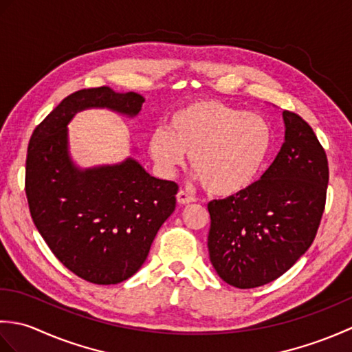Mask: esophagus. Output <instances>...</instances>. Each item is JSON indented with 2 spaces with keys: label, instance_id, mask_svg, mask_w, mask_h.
Segmentation results:
<instances>
[{
  "label": "esophagus",
  "instance_id": "1",
  "mask_svg": "<svg viewBox=\"0 0 352 352\" xmlns=\"http://www.w3.org/2000/svg\"><path fill=\"white\" fill-rule=\"evenodd\" d=\"M177 201H178V204H190V203H195L197 198L189 195V193L186 190H178Z\"/></svg>",
  "mask_w": 352,
  "mask_h": 352
}]
</instances>
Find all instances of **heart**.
<instances>
[{"mask_svg":"<svg viewBox=\"0 0 352 352\" xmlns=\"http://www.w3.org/2000/svg\"><path fill=\"white\" fill-rule=\"evenodd\" d=\"M274 130L260 113L218 101L177 110L168 129L149 134L148 153L163 174H172L190 154L192 169L213 197H233L257 180L272 149Z\"/></svg>","mask_w":352,"mask_h":352,"instance_id":"1","label":"heart"}]
</instances>
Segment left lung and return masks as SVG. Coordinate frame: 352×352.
<instances>
[{"instance_id":"obj_1","label":"left lung","mask_w":352,"mask_h":352,"mask_svg":"<svg viewBox=\"0 0 352 352\" xmlns=\"http://www.w3.org/2000/svg\"><path fill=\"white\" fill-rule=\"evenodd\" d=\"M284 142L260 180L213 199L208 256L221 278L239 289L278 278L310 248L322 218L328 160L301 116L283 111Z\"/></svg>"}]
</instances>
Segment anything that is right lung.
I'll use <instances>...</instances> for the list:
<instances>
[{
  "label": "right lung",
  "mask_w": 352,
  "mask_h": 352,
  "mask_svg": "<svg viewBox=\"0 0 352 352\" xmlns=\"http://www.w3.org/2000/svg\"><path fill=\"white\" fill-rule=\"evenodd\" d=\"M145 98L107 86L74 92L36 126L28 144L25 193L34 226L52 254L80 278L118 284L136 274L172 212L178 186L133 157L78 168L68 124L78 111L109 109L134 118Z\"/></svg>",
  "instance_id": "1"
}]
</instances>
